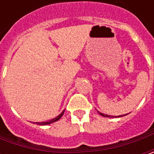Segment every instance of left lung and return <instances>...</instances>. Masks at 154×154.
Listing matches in <instances>:
<instances>
[{
	"mask_svg": "<svg viewBox=\"0 0 154 154\" xmlns=\"http://www.w3.org/2000/svg\"><path fill=\"white\" fill-rule=\"evenodd\" d=\"M98 113H99V114H100L101 116H106V117H111V116H109L104 115V114H103V113H100V112H98ZM124 116H125V115H124ZM123 116V115H122V116ZM112 117H114V116H112Z\"/></svg>",
	"mask_w": 154,
	"mask_h": 154,
	"instance_id": "left-lung-1",
	"label": "left lung"
}]
</instances>
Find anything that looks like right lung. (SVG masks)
<instances>
[{
	"label": "right lung",
	"instance_id": "obj_1",
	"mask_svg": "<svg viewBox=\"0 0 154 154\" xmlns=\"http://www.w3.org/2000/svg\"><path fill=\"white\" fill-rule=\"evenodd\" d=\"M63 113H64V110L62 111L60 115L58 116H56V118H54V119H51V120H50V121H48V122H36V123H37V124H39V125H47V124H51V123H52V122H55L58 121V120H59V119H60V118L62 116Z\"/></svg>",
	"mask_w": 154,
	"mask_h": 154
}]
</instances>
